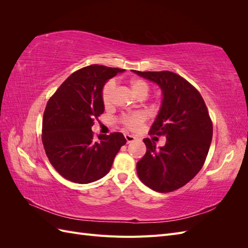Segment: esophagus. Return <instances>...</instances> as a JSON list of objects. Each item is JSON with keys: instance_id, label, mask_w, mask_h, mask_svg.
Wrapping results in <instances>:
<instances>
[{"instance_id": "obj_1", "label": "esophagus", "mask_w": 248, "mask_h": 248, "mask_svg": "<svg viewBox=\"0 0 248 248\" xmlns=\"http://www.w3.org/2000/svg\"><path fill=\"white\" fill-rule=\"evenodd\" d=\"M124 137H125L127 144H129V142H132V141H134V140H136V138H134L133 136H130V134H125Z\"/></svg>"}]
</instances>
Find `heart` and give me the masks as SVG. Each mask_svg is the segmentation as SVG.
Segmentation results:
<instances>
[{
  "label": "heart",
  "mask_w": 248,
  "mask_h": 248,
  "mask_svg": "<svg viewBox=\"0 0 248 248\" xmlns=\"http://www.w3.org/2000/svg\"><path fill=\"white\" fill-rule=\"evenodd\" d=\"M129 86L133 95L136 96L137 98L140 96H144L146 98L149 94L150 88H149L148 82L145 81L144 79L133 78L129 81ZM115 89H116V82L112 79L108 80L107 84L104 85L102 89L101 97H102L103 104L106 107H108L110 104L112 100V96H114ZM144 120H145V115L140 114L139 112V114H131V115L124 116L122 119V123L130 129H136L142 122H144Z\"/></svg>",
  "instance_id": "1"
}]
</instances>
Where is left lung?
<instances>
[{"mask_svg": "<svg viewBox=\"0 0 248 248\" xmlns=\"http://www.w3.org/2000/svg\"><path fill=\"white\" fill-rule=\"evenodd\" d=\"M161 90L162 100L150 133L167 139L157 148L145 139L147 152L137 163L140 181L157 192H170L188 183L204 164L213 126L198 90L170 71L133 70Z\"/></svg>", "mask_w": 248, "mask_h": 248, "instance_id": "8db88e82", "label": "left lung"}]
</instances>
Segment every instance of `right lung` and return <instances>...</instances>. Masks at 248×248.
Listing matches in <instances>:
<instances>
[{"instance_id":"1","label":"right lung","mask_w":248,"mask_h":248,"mask_svg":"<svg viewBox=\"0 0 248 248\" xmlns=\"http://www.w3.org/2000/svg\"><path fill=\"white\" fill-rule=\"evenodd\" d=\"M124 70L91 65L72 73L48 100L43 115L42 142L60 175L88 184L109 171L115 156L126 144L121 132L94 139V120L104 111L102 89Z\"/></svg>"}]
</instances>
